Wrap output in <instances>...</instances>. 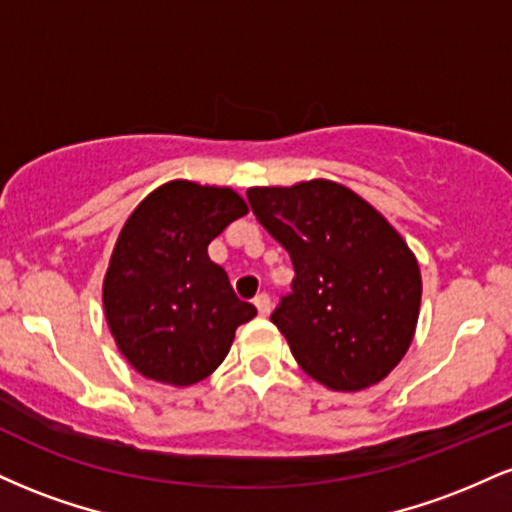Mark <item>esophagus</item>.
Segmentation results:
<instances>
[{"mask_svg": "<svg viewBox=\"0 0 512 512\" xmlns=\"http://www.w3.org/2000/svg\"><path fill=\"white\" fill-rule=\"evenodd\" d=\"M255 308H257V313H260L262 317H267L269 313H272V301H269L267 293H260V296L255 298Z\"/></svg>", "mask_w": 512, "mask_h": 512, "instance_id": "1", "label": "esophagus"}]
</instances>
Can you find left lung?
<instances>
[{
	"label": "left lung",
	"mask_w": 512,
	"mask_h": 512,
	"mask_svg": "<svg viewBox=\"0 0 512 512\" xmlns=\"http://www.w3.org/2000/svg\"><path fill=\"white\" fill-rule=\"evenodd\" d=\"M248 199L296 269L272 322L298 366L334 392L385 380L407 354L421 308L419 262L404 238L332 180L250 187Z\"/></svg>",
	"instance_id": "1"
}]
</instances>
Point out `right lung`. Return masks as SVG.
<instances>
[{"label": "right lung", "instance_id": "obj_1", "mask_svg": "<svg viewBox=\"0 0 512 512\" xmlns=\"http://www.w3.org/2000/svg\"><path fill=\"white\" fill-rule=\"evenodd\" d=\"M248 204L231 187L170 180L129 214L103 279L117 349L144 378L190 387L214 373L257 315L207 248Z\"/></svg>", "mask_w": 512, "mask_h": 512}]
</instances>
